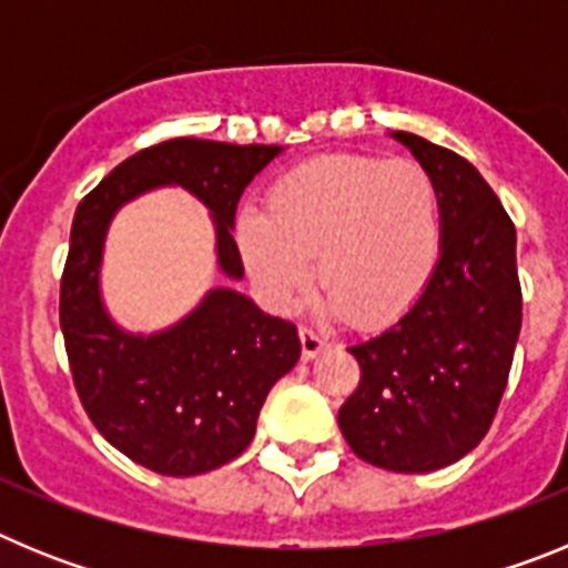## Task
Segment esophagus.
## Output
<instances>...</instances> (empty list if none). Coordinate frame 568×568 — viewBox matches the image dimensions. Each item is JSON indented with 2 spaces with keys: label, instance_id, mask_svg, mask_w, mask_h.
<instances>
[{
  "label": "esophagus",
  "instance_id": "esophagus-1",
  "mask_svg": "<svg viewBox=\"0 0 568 568\" xmlns=\"http://www.w3.org/2000/svg\"><path fill=\"white\" fill-rule=\"evenodd\" d=\"M298 338H301V358L304 361H313L315 355L324 353V349L329 346V341L324 338V335L313 333V329H307V327L298 329Z\"/></svg>",
  "mask_w": 568,
  "mask_h": 568
}]
</instances>
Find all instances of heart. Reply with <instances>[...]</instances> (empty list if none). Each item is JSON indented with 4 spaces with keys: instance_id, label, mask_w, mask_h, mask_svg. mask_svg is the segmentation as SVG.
<instances>
[{
    "instance_id": "1",
    "label": "heart",
    "mask_w": 568,
    "mask_h": 568,
    "mask_svg": "<svg viewBox=\"0 0 568 568\" xmlns=\"http://www.w3.org/2000/svg\"><path fill=\"white\" fill-rule=\"evenodd\" d=\"M235 247L258 293L290 310L310 287L355 327L413 307L440 255L435 179L409 159L327 153L278 175L267 210L235 215Z\"/></svg>"
}]
</instances>
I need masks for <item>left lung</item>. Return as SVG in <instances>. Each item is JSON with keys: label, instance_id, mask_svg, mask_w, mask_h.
Masks as SVG:
<instances>
[{"label": "left lung", "instance_id": "8db88e82", "mask_svg": "<svg viewBox=\"0 0 568 568\" xmlns=\"http://www.w3.org/2000/svg\"><path fill=\"white\" fill-rule=\"evenodd\" d=\"M393 139L435 179L440 255L413 307L349 346L361 381L338 426L366 464L435 471L484 440L504 398L520 335L518 235L466 159L404 130Z\"/></svg>", "mask_w": 568, "mask_h": 568}]
</instances>
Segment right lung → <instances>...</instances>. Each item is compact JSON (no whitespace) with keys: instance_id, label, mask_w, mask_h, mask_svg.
I'll list each match as a JSON object with an SVG mask.
<instances>
[{"instance_id":"add662e5","label":"right lung","mask_w":568,"mask_h":568,"mask_svg":"<svg viewBox=\"0 0 568 568\" xmlns=\"http://www.w3.org/2000/svg\"><path fill=\"white\" fill-rule=\"evenodd\" d=\"M278 144L170 139L124 159L79 202L59 295L70 373L93 426L119 453L159 475L190 478L239 458L261 406L301 358L290 321L261 313L233 287L159 333H128L102 298V255L113 215L155 187H182L210 210L215 264L244 278L235 207Z\"/></svg>"}]
</instances>
